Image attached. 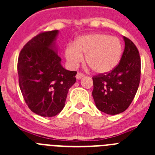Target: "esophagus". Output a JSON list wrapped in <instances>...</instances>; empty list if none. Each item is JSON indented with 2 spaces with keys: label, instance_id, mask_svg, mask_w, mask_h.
Segmentation results:
<instances>
[{
  "label": "esophagus",
  "instance_id": "34e87169",
  "mask_svg": "<svg viewBox=\"0 0 155 155\" xmlns=\"http://www.w3.org/2000/svg\"><path fill=\"white\" fill-rule=\"evenodd\" d=\"M84 74H81V73H78L77 74V75H76V78L77 79H81V78H83V77H84Z\"/></svg>",
  "mask_w": 155,
  "mask_h": 155
}]
</instances>
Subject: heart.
Masks as SVG:
<instances>
[{
    "label": "heart",
    "instance_id": "b5f03b06",
    "mask_svg": "<svg viewBox=\"0 0 155 155\" xmlns=\"http://www.w3.org/2000/svg\"><path fill=\"white\" fill-rule=\"evenodd\" d=\"M123 53V45L118 38L103 33H92L78 37L74 45L64 50L68 65L76 68L85 54L86 64L94 73L103 74L117 67Z\"/></svg>",
    "mask_w": 155,
    "mask_h": 155
}]
</instances>
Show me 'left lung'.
Segmentation results:
<instances>
[{
	"mask_svg": "<svg viewBox=\"0 0 155 155\" xmlns=\"http://www.w3.org/2000/svg\"><path fill=\"white\" fill-rule=\"evenodd\" d=\"M125 48L120 64L109 73L93 78L92 96L98 110L116 115L134 99L140 79V58L134 42L124 36Z\"/></svg>",
	"mask_w": 155,
	"mask_h": 155,
	"instance_id": "8db88e82",
	"label": "left lung"
}]
</instances>
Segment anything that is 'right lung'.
I'll list each match as a JSON object with an SVG mask.
<instances>
[{"label": "right lung", "instance_id": "obj_1", "mask_svg": "<svg viewBox=\"0 0 155 155\" xmlns=\"http://www.w3.org/2000/svg\"><path fill=\"white\" fill-rule=\"evenodd\" d=\"M58 30L37 35L25 45L18 61L19 86L28 108L35 114L52 117L65 105L76 71L63 68L57 54Z\"/></svg>", "mask_w": 155, "mask_h": 155}]
</instances>
